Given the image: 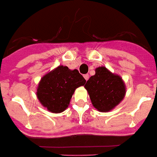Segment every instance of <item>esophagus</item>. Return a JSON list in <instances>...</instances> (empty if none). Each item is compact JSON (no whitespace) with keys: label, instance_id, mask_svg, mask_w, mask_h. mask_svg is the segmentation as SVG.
Masks as SVG:
<instances>
[{"label":"esophagus","instance_id":"esophagus-1","mask_svg":"<svg viewBox=\"0 0 157 157\" xmlns=\"http://www.w3.org/2000/svg\"><path fill=\"white\" fill-rule=\"evenodd\" d=\"M83 77H84L85 79L87 81V80H88V78H89V75H83Z\"/></svg>","mask_w":157,"mask_h":157}]
</instances>
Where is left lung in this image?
<instances>
[{
	"label": "left lung",
	"mask_w": 157,
	"mask_h": 157,
	"mask_svg": "<svg viewBox=\"0 0 157 157\" xmlns=\"http://www.w3.org/2000/svg\"><path fill=\"white\" fill-rule=\"evenodd\" d=\"M92 105L100 112L113 109L126 95V85L119 75L113 74L105 66L96 69L84 86Z\"/></svg>",
	"instance_id": "8db88e82"
}]
</instances>
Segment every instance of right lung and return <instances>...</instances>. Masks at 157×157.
<instances>
[{
    "label": "right lung",
    "mask_w": 157,
    "mask_h": 157,
    "mask_svg": "<svg viewBox=\"0 0 157 157\" xmlns=\"http://www.w3.org/2000/svg\"><path fill=\"white\" fill-rule=\"evenodd\" d=\"M86 80L78 70L59 66L42 77L36 96L44 107L51 113H59L68 108L75 89L83 86Z\"/></svg>",
    "instance_id": "obj_1"
}]
</instances>
